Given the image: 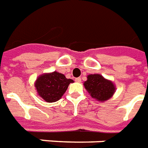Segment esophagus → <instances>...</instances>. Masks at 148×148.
Returning <instances> with one entry per match:
<instances>
[{
  "mask_svg": "<svg viewBox=\"0 0 148 148\" xmlns=\"http://www.w3.org/2000/svg\"><path fill=\"white\" fill-rule=\"evenodd\" d=\"M75 82H82V78H81V77H77V78H75Z\"/></svg>",
  "mask_w": 148,
  "mask_h": 148,
  "instance_id": "34e87169",
  "label": "esophagus"
}]
</instances>
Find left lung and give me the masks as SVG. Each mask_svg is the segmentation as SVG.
<instances>
[{
    "mask_svg": "<svg viewBox=\"0 0 148 148\" xmlns=\"http://www.w3.org/2000/svg\"><path fill=\"white\" fill-rule=\"evenodd\" d=\"M84 86L90 96L98 101H106L112 97L116 91V87L112 82L106 79L98 74H90L84 82Z\"/></svg>",
    "mask_w": 148,
    "mask_h": 148,
    "instance_id": "left-lung-1",
    "label": "left lung"
}]
</instances>
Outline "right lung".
I'll use <instances>...</instances> for the list:
<instances>
[{"label": "right lung", "mask_w": 148, "mask_h": 148, "mask_svg": "<svg viewBox=\"0 0 148 148\" xmlns=\"http://www.w3.org/2000/svg\"><path fill=\"white\" fill-rule=\"evenodd\" d=\"M74 81L58 72L43 74L38 77L35 86L39 97L47 102H55L63 96L69 85Z\"/></svg>", "instance_id": "add662e5"}]
</instances>
